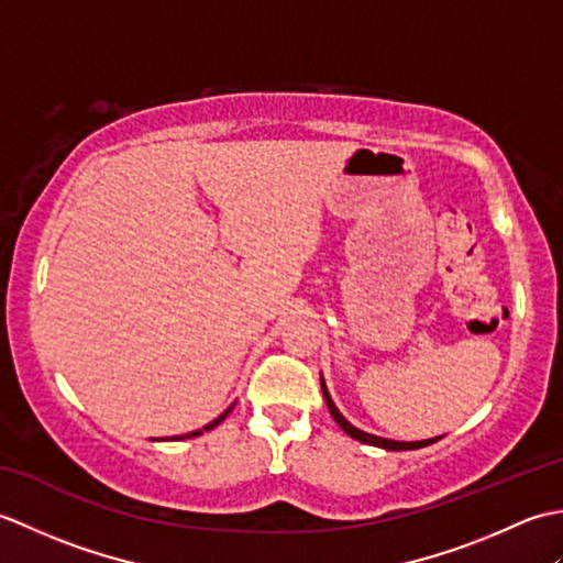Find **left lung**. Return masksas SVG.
Segmentation results:
<instances>
[{"label": "left lung", "mask_w": 563, "mask_h": 563, "mask_svg": "<svg viewBox=\"0 0 563 563\" xmlns=\"http://www.w3.org/2000/svg\"><path fill=\"white\" fill-rule=\"evenodd\" d=\"M321 391H324V401H327V406H329V413L333 416V421H336V423L343 428V433H345V435H351L353 440H361V442H365V445H375V448H385V450H418V448H426V445H430V442L440 440V435H438V438H430V440L399 442V440H389V438H379V435H373V433H365V430L355 428L353 423L345 421V416L336 409V404L331 401V394H329V389H327V382H324V377H321Z\"/></svg>", "instance_id": "obj_1"}]
</instances>
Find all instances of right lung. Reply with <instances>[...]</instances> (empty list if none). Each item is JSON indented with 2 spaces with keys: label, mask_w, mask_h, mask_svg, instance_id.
<instances>
[{
  "label": "right lung",
  "mask_w": 563,
  "mask_h": 563,
  "mask_svg": "<svg viewBox=\"0 0 563 563\" xmlns=\"http://www.w3.org/2000/svg\"><path fill=\"white\" fill-rule=\"evenodd\" d=\"M232 409H234V404H232V406H230V409H227V411H222V413H220L218 418H214V421H210L208 426H202L200 430H194V433H186V435H174L172 440H186V438H196V435H202V433H206V430H212L214 426H220V423L224 421V418H227V416H230V411H232Z\"/></svg>",
  "instance_id": "obj_1"
}]
</instances>
